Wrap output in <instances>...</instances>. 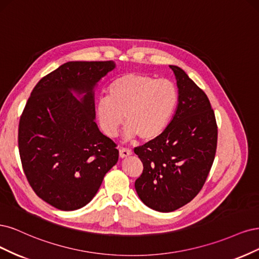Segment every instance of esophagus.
Instances as JSON below:
<instances>
[{"label":"esophagus","instance_id":"1","mask_svg":"<svg viewBox=\"0 0 259 259\" xmlns=\"http://www.w3.org/2000/svg\"><path fill=\"white\" fill-rule=\"evenodd\" d=\"M131 154H132V152H131V149H129V148H124V147H120L119 148V156H120V158H126V157L130 156Z\"/></svg>","mask_w":259,"mask_h":259}]
</instances>
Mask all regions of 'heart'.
Here are the masks:
<instances>
[{
	"label": "heart",
	"instance_id": "heart-1",
	"mask_svg": "<svg viewBox=\"0 0 259 259\" xmlns=\"http://www.w3.org/2000/svg\"><path fill=\"white\" fill-rule=\"evenodd\" d=\"M178 101V88L171 80L157 79L143 73H127L111 82L106 98L98 100L96 115L108 137L117 136L126 120L124 138L139 136L149 141L164 131Z\"/></svg>",
	"mask_w": 259,
	"mask_h": 259
}]
</instances>
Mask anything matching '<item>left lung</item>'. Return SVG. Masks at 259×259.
I'll return each mask as SVG.
<instances>
[{
	"instance_id": "left-lung-1",
	"label": "left lung",
	"mask_w": 259,
	"mask_h": 259,
	"mask_svg": "<svg viewBox=\"0 0 259 259\" xmlns=\"http://www.w3.org/2000/svg\"><path fill=\"white\" fill-rule=\"evenodd\" d=\"M179 88L173 118L161 135L135 148L143 163L136 190L145 205L172 212L193 200L211 170L218 146V124L208 98L177 65Z\"/></svg>"
}]
</instances>
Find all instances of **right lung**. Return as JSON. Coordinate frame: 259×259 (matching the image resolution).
Returning <instances> with one entry per match:
<instances>
[{"instance_id":"right-lung-1","label":"right lung","mask_w":259,"mask_h":259,"mask_svg":"<svg viewBox=\"0 0 259 259\" xmlns=\"http://www.w3.org/2000/svg\"><path fill=\"white\" fill-rule=\"evenodd\" d=\"M114 69L113 61L66 62L37 82L24 106L18 129L23 172L34 193L59 210L89 203L118 161L116 144L95 121L94 89Z\"/></svg>"}]
</instances>
